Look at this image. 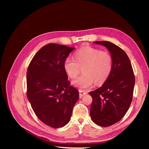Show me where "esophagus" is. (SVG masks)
<instances>
[{"mask_svg":"<svg viewBox=\"0 0 149 149\" xmlns=\"http://www.w3.org/2000/svg\"><path fill=\"white\" fill-rule=\"evenodd\" d=\"M79 97L80 98L83 97L84 95H85L87 93L86 91H84V90H79Z\"/></svg>","mask_w":149,"mask_h":149,"instance_id":"esophagus-1","label":"esophagus"}]
</instances>
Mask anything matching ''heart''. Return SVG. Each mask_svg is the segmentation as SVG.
I'll return each instance as SVG.
<instances>
[{"label":"heart","instance_id":"heart-1","mask_svg":"<svg viewBox=\"0 0 149 149\" xmlns=\"http://www.w3.org/2000/svg\"><path fill=\"white\" fill-rule=\"evenodd\" d=\"M75 59L68 57L65 60L64 69L68 77L75 79L83 68V74L72 81L74 86L80 89L104 83L111 73L113 59L109 52L91 47H85L74 54Z\"/></svg>","mask_w":149,"mask_h":149}]
</instances>
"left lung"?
Returning a JSON list of instances; mask_svg holds the SVG:
<instances>
[{
  "label": "left lung",
  "instance_id": "obj_1",
  "mask_svg": "<svg viewBox=\"0 0 149 149\" xmlns=\"http://www.w3.org/2000/svg\"><path fill=\"white\" fill-rule=\"evenodd\" d=\"M93 43L108 49L113 59L109 77L101 87L89 92L93 99L90 116L102 127L115 124L127 113L132 100L135 77L129 57L124 50L107 41Z\"/></svg>",
  "mask_w": 149,
  "mask_h": 149
}]
</instances>
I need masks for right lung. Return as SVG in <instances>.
<instances>
[{
	"instance_id": "right-lung-1",
	"label": "right lung",
	"mask_w": 149,
	"mask_h": 149,
	"mask_svg": "<svg viewBox=\"0 0 149 149\" xmlns=\"http://www.w3.org/2000/svg\"><path fill=\"white\" fill-rule=\"evenodd\" d=\"M75 48L49 43L39 50L27 72V97L38 118L45 124L59 128L71 118L79 91L70 86L64 62Z\"/></svg>"
}]
</instances>
